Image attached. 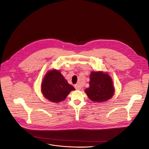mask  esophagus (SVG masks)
<instances>
[{"instance_id":"1","label":"esophagus","mask_w":149,"mask_h":149,"mask_svg":"<svg viewBox=\"0 0 149 149\" xmlns=\"http://www.w3.org/2000/svg\"><path fill=\"white\" fill-rule=\"evenodd\" d=\"M74 87H75V89H76V90H81V87L79 84H75V85H74Z\"/></svg>"}]
</instances>
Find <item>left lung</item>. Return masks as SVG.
<instances>
[{"mask_svg":"<svg viewBox=\"0 0 149 149\" xmlns=\"http://www.w3.org/2000/svg\"><path fill=\"white\" fill-rule=\"evenodd\" d=\"M90 77V87L85 90V92L92 101L104 102L113 96L114 88L109 75L100 71L92 72Z\"/></svg>","mask_w":149,"mask_h":149,"instance_id":"left-lung-1","label":"left lung"}]
</instances>
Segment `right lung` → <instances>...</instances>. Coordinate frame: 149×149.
<instances>
[{
    "mask_svg": "<svg viewBox=\"0 0 149 149\" xmlns=\"http://www.w3.org/2000/svg\"><path fill=\"white\" fill-rule=\"evenodd\" d=\"M72 90H75L74 87L56 70L49 71L42 83V91L44 97L55 103L65 100Z\"/></svg>",
    "mask_w": 149,
    "mask_h": 149,
    "instance_id": "obj_1",
    "label": "right lung"
}]
</instances>
